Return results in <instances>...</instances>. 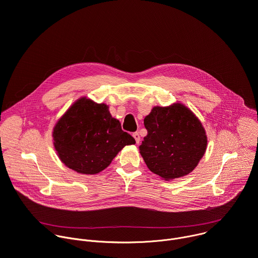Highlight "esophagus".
I'll list each match as a JSON object with an SVG mask.
<instances>
[{
  "instance_id": "obj_1",
  "label": "esophagus",
  "mask_w": 258,
  "mask_h": 258,
  "mask_svg": "<svg viewBox=\"0 0 258 258\" xmlns=\"http://www.w3.org/2000/svg\"><path fill=\"white\" fill-rule=\"evenodd\" d=\"M133 137L135 138V140H136V143H137V144H139V143H140V139H141V138H140V135H139V133H137V132H136V133H134V134H133Z\"/></svg>"
}]
</instances>
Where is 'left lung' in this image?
Returning a JSON list of instances; mask_svg holds the SVG:
<instances>
[{"label":"left lung","mask_w":258,"mask_h":258,"mask_svg":"<svg viewBox=\"0 0 258 258\" xmlns=\"http://www.w3.org/2000/svg\"><path fill=\"white\" fill-rule=\"evenodd\" d=\"M148 132L139 147L148 168L164 180L192 172L207 148L199 118L181 103L155 106L144 119Z\"/></svg>","instance_id":"left-lung-1"}]
</instances>
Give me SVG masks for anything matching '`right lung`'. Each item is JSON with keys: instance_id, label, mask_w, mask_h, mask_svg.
Instances as JSON below:
<instances>
[{"instance_id": "add662e5", "label": "right lung", "mask_w": 258, "mask_h": 258, "mask_svg": "<svg viewBox=\"0 0 258 258\" xmlns=\"http://www.w3.org/2000/svg\"><path fill=\"white\" fill-rule=\"evenodd\" d=\"M58 157L82 174H97L111 163L123 147L136 144L111 116L109 106L82 97L73 103L53 128Z\"/></svg>"}]
</instances>
